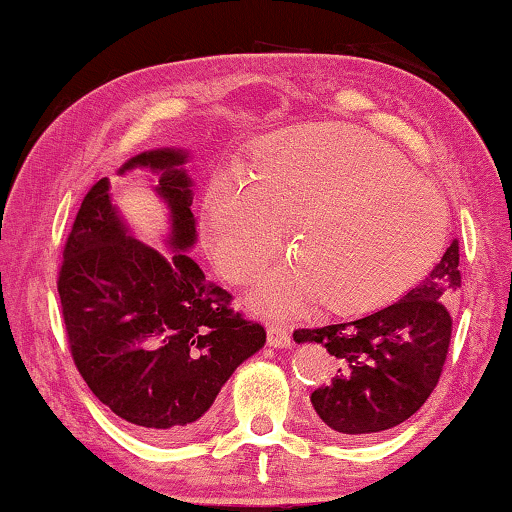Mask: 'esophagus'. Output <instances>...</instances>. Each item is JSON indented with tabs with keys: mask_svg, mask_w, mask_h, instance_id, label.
Masks as SVG:
<instances>
[{
	"mask_svg": "<svg viewBox=\"0 0 512 512\" xmlns=\"http://www.w3.org/2000/svg\"><path fill=\"white\" fill-rule=\"evenodd\" d=\"M267 343L274 345V348H290L293 343V336H290V329L286 325H267Z\"/></svg>",
	"mask_w": 512,
	"mask_h": 512,
	"instance_id": "esophagus-1",
	"label": "esophagus"
}]
</instances>
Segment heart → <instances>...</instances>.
Instances as JSON below:
<instances>
[{"instance_id":"heart-1","label":"heart","mask_w":512,"mask_h":512,"mask_svg":"<svg viewBox=\"0 0 512 512\" xmlns=\"http://www.w3.org/2000/svg\"><path fill=\"white\" fill-rule=\"evenodd\" d=\"M212 256L231 279H254L293 224L295 263L263 279L258 300L283 311L320 297L361 313L412 288L446 245L448 210L435 187L364 130L311 123L263 141L251 178L226 167L203 199Z\"/></svg>"}]
</instances>
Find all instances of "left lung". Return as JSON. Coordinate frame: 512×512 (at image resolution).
<instances>
[{"label": "left lung", "mask_w": 512, "mask_h": 512, "mask_svg": "<svg viewBox=\"0 0 512 512\" xmlns=\"http://www.w3.org/2000/svg\"><path fill=\"white\" fill-rule=\"evenodd\" d=\"M460 247L451 242L432 272L403 300L371 316L316 329H295L297 343H320L338 359L332 382L311 393L329 430L348 437L389 430L435 391L451 345L448 304L462 286Z\"/></svg>", "instance_id": "8db88e82"}]
</instances>
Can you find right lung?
<instances>
[{"mask_svg":"<svg viewBox=\"0 0 512 512\" xmlns=\"http://www.w3.org/2000/svg\"><path fill=\"white\" fill-rule=\"evenodd\" d=\"M185 157L162 148L121 169L160 174L171 256L130 238L102 178L77 210L57 279L77 371L100 403L151 442L199 430L224 382L265 343L261 322L233 311L229 290L208 281L187 256L196 222Z\"/></svg>","mask_w":512,"mask_h":512,"instance_id":"1","label":"right lung"}]
</instances>
